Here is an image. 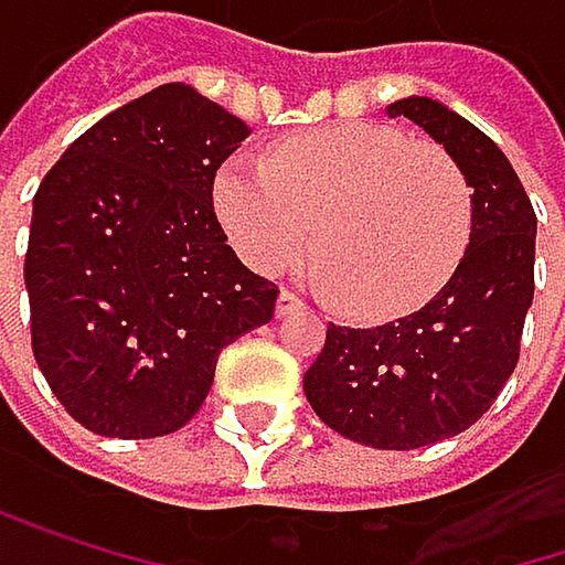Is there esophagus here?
<instances>
[{
	"label": "esophagus",
	"mask_w": 565,
	"mask_h": 565,
	"mask_svg": "<svg viewBox=\"0 0 565 565\" xmlns=\"http://www.w3.org/2000/svg\"><path fill=\"white\" fill-rule=\"evenodd\" d=\"M308 305L295 295V291H280L277 295V318H288V315H298V311H305Z\"/></svg>",
	"instance_id": "34e87169"
}]
</instances>
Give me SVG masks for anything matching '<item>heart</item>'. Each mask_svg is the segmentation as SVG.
<instances>
[{
    "mask_svg": "<svg viewBox=\"0 0 565 565\" xmlns=\"http://www.w3.org/2000/svg\"><path fill=\"white\" fill-rule=\"evenodd\" d=\"M211 200L260 274L295 267L315 244L318 280L361 318L428 301L456 270L472 224L459 163L375 124L298 134L267 163L237 153L221 163Z\"/></svg>",
    "mask_w": 565,
    "mask_h": 565,
    "instance_id": "obj_1",
    "label": "heart"
}]
</instances>
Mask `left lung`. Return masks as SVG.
<instances>
[{
    "instance_id": "obj_1",
    "label": "left lung",
    "mask_w": 565,
    "mask_h": 565,
    "mask_svg": "<svg viewBox=\"0 0 565 565\" xmlns=\"http://www.w3.org/2000/svg\"><path fill=\"white\" fill-rule=\"evenodd\" d=\"M408 116L472 186L469 247L425 308L375 324H328L305 395L338 435L372 449H422L476 425L519 361L536 291V211L505 153L428 96L388 106Z\"/></svg>"
}]
</instances>
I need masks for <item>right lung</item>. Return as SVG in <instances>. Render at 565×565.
Wrapping results in <instances>:
<instances>
[{"mask_svg":"<svg viewBox=\"0 0 565 565\" xmlns=\"http://www.w3.org/2000/svg\"><path fill=\"white\" fill-rule=\"evenodd\" d=\"M250 127L193 86L113 109L43 177L25 291L32 354L60 405L106 438H157L204 405L217 354L274 318L214 214Z\"/></svg>","mask_w":565,"mask_h":565,"instance_id":"right-lung-1","label":"right lung"}]
</instances>
